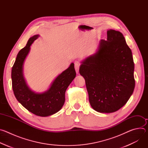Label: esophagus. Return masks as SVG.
<instances>
[{
	"label": "esophagus",
	"instance_id": "34e87169",
	"mask_svg": "<svg viewBox=\"0 0 148 148\" xmlns=\"http://www.w3.org/2000/svg\"><path fill=\"white\" fill-rule=\"evenodd\" d=\"M79 64L78 62H75V65H74V67H75V71L76 73L78 74L79 73Z\"/></svg>",
	"mask_w": 148,
	"mask_h": 148
}]
</instances>
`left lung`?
<instances>
[{"label":"left lung","mask_w":148,"mask_h":148,"mask_svg":"<svg viewBox=\"0 0 148 148\" xmlns=\"http://www.w3.org/2000/svg\"><path fill=\"white\" fill-rule=\"evenodd\" d=\"M81 63L79 72L85 79L95 111L112 113L125 105L135 88L134 62L120 32L107 30V40H101L95 53Z\"/></svg>","instance_id":"1"}]
</instances>
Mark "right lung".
<instances>
[{
    "label": "right lung",
    "instance_id": "right-lung-1",
    "mask_svg": "<svg viewBox=\"0 0 148 148\" xmlns=\"http://www.w3.org/2000/svg\"><path fill=\"white\" fill-rule=\"evenodd\" d=\"M40 35L29 38L26 46L17 55L12 69V88L15 97L32 113L40 116H48L58 112L64 105L67 88L76 76L74 64L60 74L51 82L49 88L43 92H36L28 86L23 74L25 61L30 46Z\"/></svg>",
    "mask_w": 148,
    "mask_h": 148
}]
</instances>
